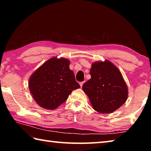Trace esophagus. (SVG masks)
I'll list each match as a JSON object with an SVG mask.
<instances>
[{"label":"esophagus","instance_id":"1","mask_svg":"<svg viewBox=\"0 0 151 151\" xmlns=\"http://www.w3.org/2000/svg\"><path fill=\"white\" fill-rule=\"evenodd\" d=\"M84 83H85V81H83V82H81L80 83V86H81V87H82V86H83V84H84Z\"/></svg>","mask_w":151,"mask_h":151}]
</instances>
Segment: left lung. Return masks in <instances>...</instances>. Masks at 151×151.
Returning <instances> with one entry per match:
<instances>
[{
  "label": "left lung",
  "instance_id": "1",
  "mask_svg": "<svg viewBox=\"0 0 151 151\" xmlns=\"http://www.w3.org/2000/svg\"><path fill=\"white\" fill-rule=\"evenodd\" d=\"M91 78L83 84L94 110L111 113L121 107L128 97V88L121 73L109 60L92 64Z\"/></svg>",
  "mask_w": 151,
  "mask_h": 151
}]
</instances>
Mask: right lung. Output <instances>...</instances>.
Listing matches in <instances>:
<instances>
[{
    "label": "right lung",
    "mask_w": 151,
    "mask_h": 151,
    "mask_svg": "<svg viewBox=\"0 0 151 151\" xmlns=\"http://www.w3.org/2000/svg\"><path fill=\"white\" fill-rule=\"evenodd\" d=\"M69 65L66 58H51L30 76V92L42 108L57 109L67 100L71 92L80 88Z\"/></svg>",
    "instance_id": "1"
}]
</instances>
